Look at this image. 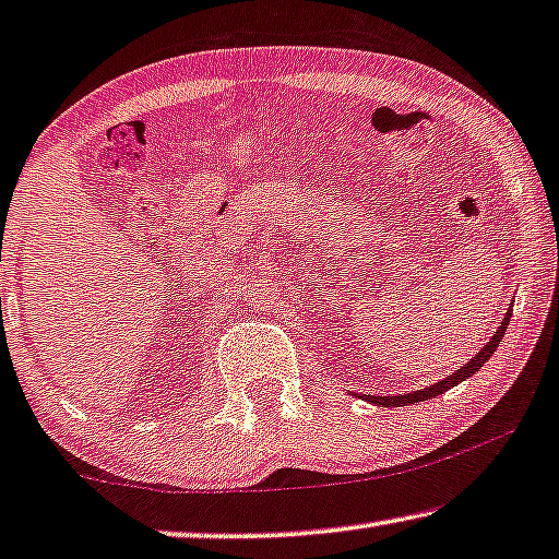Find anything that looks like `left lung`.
I'll return each instance as SVG.
<instances>
[{"instance_id": "left-lung-1", "label": "left lung", "mask_w": 559, "mask_h": 559, "mask_svg": "<svg viewBox=\"0 0 559 559\" xmlns=\"http://www.w3.org/2000/svg\"><path fill=\"white\" fill-rule=\"evenodd\" d=\"M510 317H512V307L508 309V312H504V320L500 322V328H497V332L492 334V337H489L487 345L479 349L477 355L469 359V362H465V367L454 369V372L444 377V380L429 384V388H425V390H415V392H405V394H392V397H390V394H382V397H380V394H359V397H362L365 402H369V405H377V407H405V405H415V402L432 400V397H437V394H442V392H448L452 388H457L460 382H465V380H469L472 374H477L479 369L485 367L487 359L495 355V349L502 345V337H504V332H508ZM352 394H355V392H352Z\"/></svg>"}]
</instances>
